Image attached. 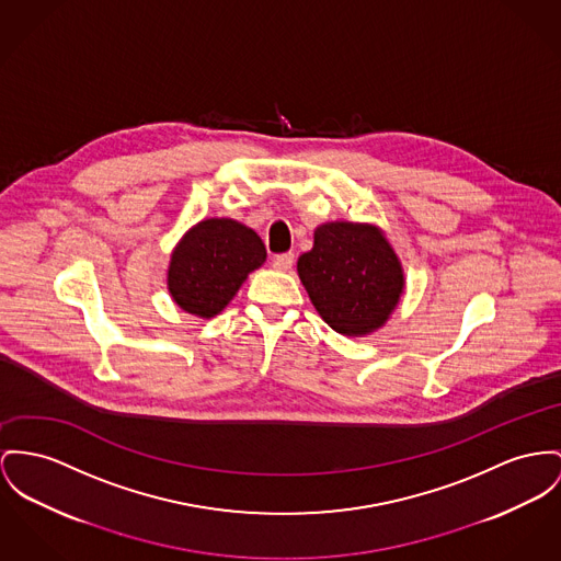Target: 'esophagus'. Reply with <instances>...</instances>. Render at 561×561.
<instances>
[{"instance_id": "34e87169", "label": "esophagus", "mask_w": 561, "mask_h": 561, "mask_svg": "<svg viewBox=\"0 0 561 561\" xmlns=\"http://www.w3.org/2000/svg\"><path fill=\"white\" fill-rule=\"evenodd\" d=\"M294 262H296V255H294V253H283V255H276V257L272 260V265H274L278 272H289V270L294 267Z\"/></svg>"}]
</instances>
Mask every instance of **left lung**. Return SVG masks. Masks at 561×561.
<instances>
[{
  "instance_id": "1",
  "label": "left lung",
  "mask_w": 561,
  "mask_h": 561,
  "mask_svg": "<svg viewBox=\"0 0 561 561\" xmlns=\"http://www.w3.org/2000/svg\"><path fill=\"white\" fill-rule=\"evenodd\" d=\"M298 274L321 319L344 336H366L385 325L404 294V272L378 227L321 225L312 251L299 255Z\"/></svg>"
}]
</instances>
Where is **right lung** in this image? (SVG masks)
<instances>
[{"mask_svg": "<svg viewBox=\"0 0 561 561\" xmlns=\"http://www.w3.org/2000/svg\"><path fill=\"white\" fill-rule=\"evenodd\" d=\"M263 262L265 247L251 227L233 219H206L193 225L176 244L168 289L185 312L210 319Z\"/></svg>", "mask_w": 561, "mask_h": 561, "instance_id": "right-lung-1", "label": "right lung"}]
</instances>
